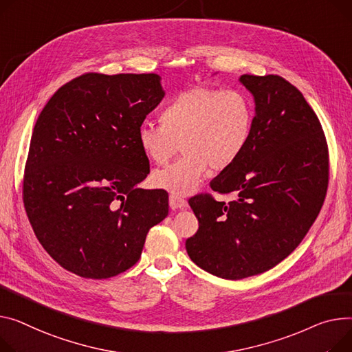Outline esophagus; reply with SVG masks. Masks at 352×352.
I'll return each mask as SVG.
<instances>
[{
	"label": "esophagus",
	"mask_w": 352,
	"mask_h": 352,
	"mask_svg": "<svg viewBox=\"0 0 352 352\" xmlns=\"http://www.w3.org/2000/svg\"><path fill=\"white\" fill-rule=\"evenodd\" d=\"M186 206V201L178 195H170V208L171 209H181Z\"/></svg>",
	"instance_id": "1"
}]
</instances>
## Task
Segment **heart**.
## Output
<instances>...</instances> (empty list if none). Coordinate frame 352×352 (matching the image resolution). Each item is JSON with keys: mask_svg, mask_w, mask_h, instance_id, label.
Instances as JSON below:
<instances>
[{"mask_svg": "<svg viewBox=\"0 0 352 352\" xmlns=\"http://www.w3.org/2000/svg\"><path fill=\"white\" fill-rule=\"evenodd\" d=\"M253 106L238 90L195 87L185 90L164 106L160 126L138 129V146L157 166L171 167L153 174L157 188L173 195L191 194L206 168L214 173L228 170L245 153L253 131Z\"/></svg>", "mask_w": 352, "mask_h": 352, "instance_id": "b5f03b06", "label": "heart"}]
</instances>
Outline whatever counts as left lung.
Instances as JSON below:
<instances>
[{
	"mask_svg": "<svg viewBox=\"0 0 352 352\" xmlns=\"http://www.w3.org/2000/svg\"><path fill=\"white\" fill-rule=\"evenodd\" d=\"M239 80L256 104L250 142L209 184L233 199L192 197L199 228L185 242L195 265L229 280L261 274L286 259L318 217L330 177L325 134L301 91L278 75Z\"/></svg>",
	"mask_w": 352,
	"mask_h": 352,
	"instance_id": "1",
	"label": "left lung"
}]
</instances>
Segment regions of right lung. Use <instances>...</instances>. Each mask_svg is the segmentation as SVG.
I'll list each match as a JSON object with an SVG mask.
<instances>
[{"mask_svg": "<svg viewBox=\"0 0 352 352\" xmlns=\"http://www.w3.org/2000/svg\"><path fill=\"white\" fill-rule=\"evenodd\" d=\"M164 91L155 74H85L59 87L34 127L22 182L39 243L63 269L109 278L134 266L168 194L135 188L150 173L138 129Z\"/></svg>", "mask_w": 352, "mask_h": 352, "instance_id": "add662e5", "label": "right lung"}]
</instances>
